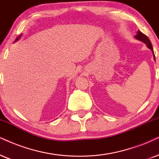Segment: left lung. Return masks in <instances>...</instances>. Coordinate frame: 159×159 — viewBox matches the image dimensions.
<instances>
[{"mask_svg": "<svg viewBox=\"0 0 159 159\" xmlns=\"http://www.w3.org/2000/svg\"><path fill=\"white\" fill-rule=\"evenodd\" d=\"M134 38L136 39L139 40V41L142 42V43H144V44H146L147 47L149 48L150 50H151L152 54H153V58H154V60L156 61V59H155V55H154V52H153V48L152 47V44L150 43V39H148V37H147L146 35H144L143 33H142L140 31H138L137 33H136V34Z\"/></svg>", "mask_w": 159, "mask_h": 159, "instance_id": "obj_1", "label": "left lung"}]
</instances>
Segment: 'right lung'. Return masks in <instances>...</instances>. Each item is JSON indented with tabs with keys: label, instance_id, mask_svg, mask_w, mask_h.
<instances>
[{
	"label": "right lung",
	"instance_id": "add662e5",
	"mask_svg": "<svg viewBox=\"0 0 159 159\" xmlns=\"http://www.w3.org/2000/svg\"><path fill=\"white\" fill-rule=\"evenodd\" d=\"M21 36H22V34H20V36H19V37H17V39H15V43H16V42H17V41H18V40H19V39H20V37H21Z\"/></svg>",
	"mask_w": 159,
	"mask_h": 159
}]
</instances>
